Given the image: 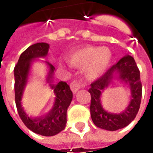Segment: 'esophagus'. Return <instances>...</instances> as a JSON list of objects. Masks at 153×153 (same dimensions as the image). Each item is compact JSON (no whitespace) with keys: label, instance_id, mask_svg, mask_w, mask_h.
<instances>
[{"label":"esophagus","instance_id":"esophagus-1","mask_svg":"<svg viewBox=\"0 0 153 153\" xmlns=\"http://www.w3.org/2000/svg\"><path fill=\"white\" fill-rule=\"evenodd\" d=\"M81 88V85H80L79 83H78V82H75V81H74L72 83H70V88L72 90V92L74 93H76L79 88Z\"/></svg>","mask_w":153,"mask_h":153}]
</instances>
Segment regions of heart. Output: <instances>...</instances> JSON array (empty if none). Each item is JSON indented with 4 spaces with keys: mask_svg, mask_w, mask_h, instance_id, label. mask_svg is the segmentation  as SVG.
Wrapping results in <instances>:
<instances>
[{
    "mask_svg": "<svg viewBox=\"0 0 153 153\" xmlns=\"http://www.w3.org/2000/svg\"><path fill=\"white\" fill-rule=\"evenodd\" d=\"M113 59L111 50L107 47H87L76 49L66 57L68 63L83 67V74L88 79H97L109 69Z\"/></svg>",
    "mask_w": 153,
    "mask_h": 153,
    "instance_id": "1",
    "label": "heart"
}]
</instances>
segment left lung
<instances>
[{
    "instance_id": "8db88e82",
    "label": "left lung",
    "mask_w": 153,
    "mask_h": 153,
    "mask_svg": "<svg viewBox=\"0 0 153 153\" xmlns=\"http://www.w3.org/2000/svg\"><path fill=\"white\" fill-rule=\"evenodd\" d=\"M115 80H119L126 85L131 93L128 106L120 113H110L104 109L101 105L104 91ZM88 92L91 94V117L97 127L109 131H115L126 127L138 114L142 98L140 72L134 59L129 55L122 57L102 76L91 83Z\"/></svg>"
}]
</instances>
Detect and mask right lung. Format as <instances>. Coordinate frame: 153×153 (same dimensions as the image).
I'll return each instance as SVG.
<instances>
[{
    "mask_svg": "<svg viewBox=\"0 0 153 153\" xmlns=\"http://www.w3.org/2000/svg\"><path fill=\"white\" fill-rule=\"evenodd\" d=\"M49 48V44L46 42H38L28 47L20 55L14 70L15 104L19 115L27 128L42 136H54L65 128L67 109L73 98L72 91L65 82L54 83L55 67L45 61L47 67L46 83L55 95L52 108L43 115L31 116L26 113L22 106V99L31 74L33 64L40 58L47 56Z\"/></svg>",
    "mask_w": 153,
    "mask_h": 153,
    "instance_id": "1",
    "label": "right lung"
}]
</instances>
